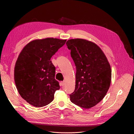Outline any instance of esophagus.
Here are the masks:
<instances>
[{
	"label": "esophagus",
	"instance_id": "1",
	"mask_svg": "<svg viewBox=\"0 0 134 134\" xmlns=\"http://www.w3.org/2000/svg\"><path fill=\"white\" fill-rule=\"evenodd\" d=\"M60 84H61V86H64V85H65V82L64 81H63V82H62L60 83Z\"/></svg>",
	"mask_w": 134,
	"mask_h": 134
}]
</instances>
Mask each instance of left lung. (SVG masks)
Listing matches in <instances>:
<instances>
[{
    "label": "left lung",
    "instance_id": "left-lung-1",
    "mask_svg": "<svg viewBox=\"0 0 134 134\" xmlns=\"http://www.w3.org/2000/svg\"><path fill=\"white\" fill-rule=\"evenodd\" d=\"M76 66L75 88L71 102L84 108L94 107L103 99L110 87L111 69L100 48L81 38L66 43Z\"/></svg>",
    "mask_w": 134,
    "mask_h": 134
}]
</instances>
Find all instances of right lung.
<instances>
[{
    "label": "right lung",
    "mask_w": 134,
    "mask_h": 134,
    "mask_svg": "<svg viewBox=\"0 0 134 134\" xmlns=\"http://www.w3.org/2000/svg\"><path fill=\"white\" fill-rule=\"evenodd\" d=\"M66 41L54 38L35 40L20 52L14 67L15 84L22 98L34 107L51 103L60 89L51 58Z\"/></svg>",
    "instance_id": "1"
}]
</instances>
